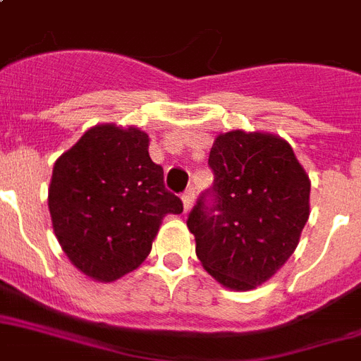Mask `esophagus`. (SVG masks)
<instances>
[{
	"mask_svg": "<svg viewBox=\"0 0 361 361\" xmlns=\"http://www.w3.org/2000/svg\"><path fill=\"white\" fill-rule=\"evenodd\" d=\"M193 202H195V193H193V188H190V190H186V192L183 193L184 214H188V212L192 210V208H193Z\"/></svg>",
	"mask_w": 361,
	"mask_h": 361,
	"instance_id": "34e87169",
	"label": "esophagus"
}]
</instances>
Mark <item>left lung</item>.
I'll return each mask as SVG.
<instances>
[{
	"label": "left lung",
	"mask_w": 361,
	"mask_h": 361,
	"mask_svg": "<svg viewBox=\"0 0 361 361\" xmlns=\"http://www.w3.org/2000/svg\"><path fill=\"white\" fill-rule=\"evenodd\" d=\"M215 204L188 217L197 257L219 285L254 290L294 254L310 215V178L285 138L232 129L210 151Z\"/></svg>",
	"instance_id": "1"
}]
</instances>
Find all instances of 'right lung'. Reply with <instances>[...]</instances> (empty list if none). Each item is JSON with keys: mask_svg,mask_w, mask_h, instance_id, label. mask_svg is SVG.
Returning a JSON list of instances; mask_svg holds the SVG:
<instances>
[{"mask_svg": "<svg viewBox=\"0 0 361 361\" xmlns=\"http://www.w3.org/2000/svg\"><path fill=\"white\" fill-rule=\"evenodd\" d=\"M147 147L142 129L97 124L54 162L47 197L52 230L89 279L113 283L138 269L162 219L183 212Z\"/></svg>", "mask_w": 361, "mask_h": 361, "instance_id": "right-lung-1", "label": "right lung"}]
</instances>
